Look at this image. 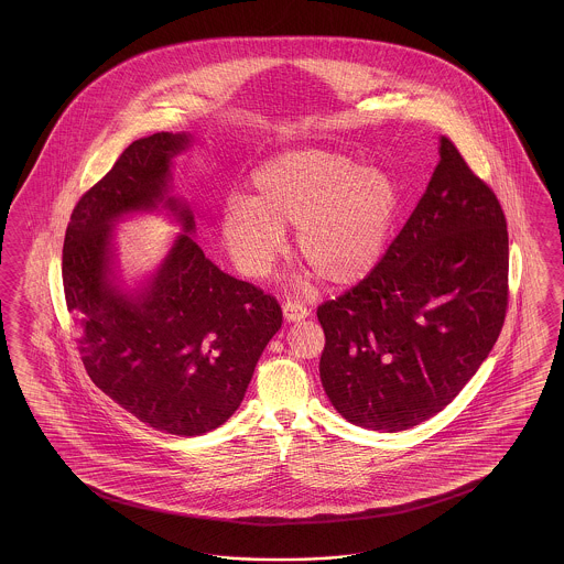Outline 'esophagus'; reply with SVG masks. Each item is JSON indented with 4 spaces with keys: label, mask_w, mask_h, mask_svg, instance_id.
Segmentation results:
<instances>
[{
    "label": "esophagus",
    "mask_w": 564,
    "mask_h": 564,
    "mask_svg": "<svg viewBox=\"0 0 564 564\" xmlns=\"http://www.w3.org/2000/svg\"><path fill=\"white\" fill-rule=\"evenodd\" d=\"M283 316L288 323H300L310 316V310L300 302H285L283 304Z\"/></svg>",
    "instance_id": "34e87169"
}]
</instances>
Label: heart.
I'll return each instance as SVG.
<instances>
[{
	"label": "heart",
	"mask_w": 564,
	"mask_h": 564,
	"mask_svg": "<svg viewBox=\"0 0 564 564\" xmlns=\"http://www.w3.org/2000/svg\"><path fill=\"white\" fill-rule=\"evenodd\" d=\"M252 198L236 196L223 213L225 246L241 273L260 276L285 250V225L326 283L364 281L384 257L401 194L384 170L325 149L274 154L252 173Z\"/></svg>",
	"instance_id": "heart-1"
}]
</instances>
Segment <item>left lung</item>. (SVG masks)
Instances as JSON below:
<instances>
[{
    "label": "left lung",
    "mask_w": 564,
    "mask_h": 564,
    "mask_svg": "<svg viewBox=\"0 0 564 564\" xmlns=\"http://www.w3.org/2000/svg\"><path fill=\"white\" fill-rule=\"evenodd\" d=\"M438 153L424 196L375 271L316 312L325 393L356 426L399 432L443 411L505 325V213L448 138Z\"/></svg>",
    "instance_id": "left-lung-1"
}]
</instances>
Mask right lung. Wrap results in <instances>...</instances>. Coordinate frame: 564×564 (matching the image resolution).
Returning a JSON list of instances; mask_svg holds the SVG:
<instances>
[{
	"label": "right lung",
	"instance_id": "add662e5",
	"mask_svg": "<svg viewBox=\"0 0 564 564\" xmlns=\"http://www.w3.org/2000/svg\"><path fill=\"white\" fill-rule=\"evenodd\" d=\"M192 138L134 140L69 217L62 279L90 380L147 426L198 436L238 410L267 343L281 328L273 295L215 267L192 239L194 215L171 196V159ZM165 207L183 225L148 285L115 283L112 225Z\"/></svg>",
	"mask_w": 564,
	"mask_h": 564
}]
</instances>
